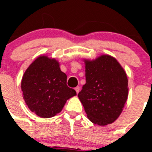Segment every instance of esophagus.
I'll use <instances>...</instances> for the list:
<instances>
[{"label": "esophagus", "mask_w": 152, "mask_h": 152, "mask_svg": "<svg viewBox=\"0 0 152 152\" xmlns=\"http://www.w3.org/2000/svg\"><path fill=\"white\" fill-rule=\"evenodd\" d=\"M79 87H75V90H76V93H79Z\"/></svg>", "instance_id": "34e87169"}]
</instances>
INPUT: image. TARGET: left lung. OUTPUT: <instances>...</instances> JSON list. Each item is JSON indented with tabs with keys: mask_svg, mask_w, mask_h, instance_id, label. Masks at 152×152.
Returning <instances> with one entry per match:
<instances>
[{
	"mask_svg": "<svg viewBox=\"0 0 152 152\" xmlns=\"http://www.w3.org/2000/svg\"><path fill=\"white\" fill-rule=\"evenodd\" d=\"M86 83L78 94L89 120L110 124L121 113L128 97V79L119 62L110 55L85 59Z\"/></svg>",
	"mask_w": 152,
	"mask_h": 152,
	"instance_id": "8db88e82",
	"label": "left lung"
}]
</instances>
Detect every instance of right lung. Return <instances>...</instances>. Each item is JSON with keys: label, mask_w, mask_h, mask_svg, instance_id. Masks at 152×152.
Segmentation results:
<instances>
[{"label": "right lung", "mask_w": 152, "mask_h": 152, "mask_svg": "<svg viewBox=\"0 0 152 152\" xmlns=\"http://www.w3.org/2000/svg\"><path fill=\"white\" fill-rule=\"evenodd\" d=\"M23 99L30 110L44 118L60 113L76 92L67 85V76L55 59L37 58L26 70L21 82Z\"/></svg>", "instance_id": "obj_1"}]
</instances>
